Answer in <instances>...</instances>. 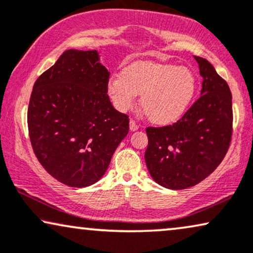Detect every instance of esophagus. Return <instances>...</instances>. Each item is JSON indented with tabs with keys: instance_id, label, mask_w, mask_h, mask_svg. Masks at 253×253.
I'll return each mask as SVG.
<instances>
[{
	"instance_id": "34e87169",
	"label": "esophagus",
	"mask_w": 253,
	"mask_h": 253,
	"mask_svg": "<svg viewBox=\"0 0 253 253\" xmlns=\"http://www.w3.org/2000/svg\"><path fill=\"white\" fill-rule=\"evenodd\" d=\"M139 127H140V125L137 124L135 120L130 119V121H129V128H130V130H137V129H139Z\"/></svg>"
}]
</instances>
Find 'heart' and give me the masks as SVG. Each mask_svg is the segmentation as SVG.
<instances>
[{"mask_svg":"<svg viewBox=\"0 0 253 253\" xmlns=\"http://www.w3.org/2000/svg\"><path fill=\"white\" fill-rule=\"evenodd\" d=\"M113 106L127 112L141 95V106L153 123L170 125L186 113L197 92V80L187 67L151 61L134 62L107 82Z\"/></svg>","mask_w":253,"mask_h":253,"instance_id":"b5f03b06","label":"heart"}]
</instances>
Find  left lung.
<instances>
[{
    "mask_svg": "<svg viewBox=\"0 0 253 253\" xmlns=\"http://www.w3.org/2000/svg\"><path fill=\"white\" fill-rule=\"evenodd\" d=\"M203 77L200 98L177 123L147 127L144 160L153 179L184 190L207 178L223 160L232 135V97L228 83L206 59L194 56Z\"/></svg>",
    "mask_w": 253,
    "mask_h": 253,
    "instance_id": "8db88e82",
    "label": "left lung"
}]
</instances>
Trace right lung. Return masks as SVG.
Returning a JSON list of instances; mask_svg holds the SVG:
<instances>
[{"mask_svg":"<svg viewBox=\"0 0 253 253\" xmlns=\"http://www.w3.org/2000/svg\"><path fill=\"white\" fill-rule=\"evenodd\" d=\"M110 73L97 50L68 49L36 81L28 110L33 151L50 176L72 187L106 172L129 119L107 95Z\"/></svg>","mask_w":253,"mask_h":253,"instance_id":"add662e5","label":"right lung"}]
</instances>
